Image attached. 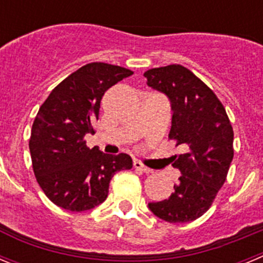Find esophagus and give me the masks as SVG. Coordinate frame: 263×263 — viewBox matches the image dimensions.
Returning a JSON list of instances; mask_svg holds the SVG:
<instances>
[{
  "label": "esophagus",
  "instance_id": "obj_1",
  "mask_svg": "<svg viewBox=\"0 0 263 263\" xmlns=\"http://www.w3.org/2000/svg\"><path fill=\"white\" fill-rule=\"evenodd\" d=\"M134 167H136L137 170H139V171H142V173H146V174H152L153 173L152 168H148L147 166H145L143 163H141L139 160H136V162H134Z\"/></svg>",
  "mask_w": 263,
  "mask_h": 263
}]
</instances>
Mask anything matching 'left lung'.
<instances>
[{
  "label": "left lung",
  "mask_w": 263,
  "mask_h": 263,
  "mask_svg": "<svg viewBox=\"0 0 263 263\" xmlns=\"http://www.w3.org/2000/svg\"><path fill=\"white\" fill-rule=\"evenodd\" d=\"M143 76L148 87L168 97V138L185 150L173 158V166L182 174L175 191L168 199L148 203V208L167 222L194 221L210 210L227 180L234 154L233 127L213 90L185 67L152 68Z\"/></svg>",
  "instance_id": "obj_1"
}]
</instances>
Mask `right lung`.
<instances>
[{
	"label": "right lung",
	"instance_id": "add662e5",
	"mask_svg": "<svg viewBox=\"0 0 263 263\" xmlns=\"http://www.w3.org/2000/svg\"><path fill=\"white\" fill-rule=\"evenodd\" d=\"M133 71L108 63H89L53 88L39 108L29 141L32 170L46 196L63 210L83 212L103 203L117 171L130 170V155L89 148L100 103L110 87Z\"/></svg>",
	"mask_w": 263,
	"mask_h": 263
}]
</instances>
